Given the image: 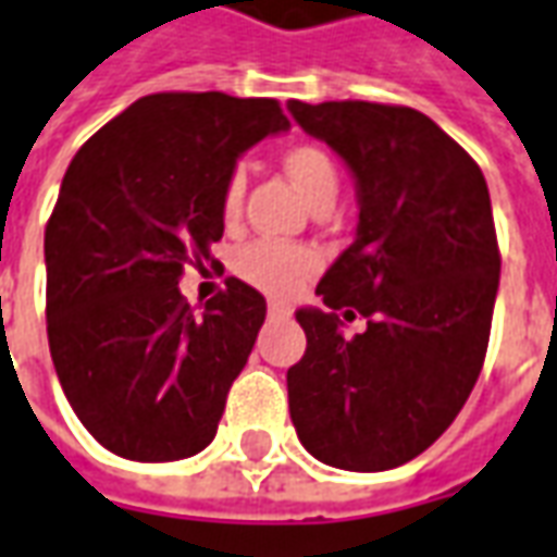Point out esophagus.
<instances>
[{
  "label": "esophagus",
  "instance_id": "1",
  "mask_svg": "<svg viewBox=\"0 0 557 557\" xmlns=\"http://www.w3.org/2000/svg\"><path fill=\"white\" fill-rule=\"evenodd\" d=\"M268 317L283 320V317H289V308H286V305H280V301H271V305H268Z\"/></svg>",
  "mask_w": 557,
  "mask_h": 557
}]
</instances>
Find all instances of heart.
<instances>
[{
    "label": "heart",
    "mask_w": 557,
    "mask_h": 557,
    "mask_svg": "<svg viewBox=\"0 0 557 557\" xmlns=\"http://www.w3.org/2000/svg\"><path fill=\"white\" fill-rule=\"evenodd\" d=\"M283 168H286L289 180L308 203L329 198V195L335 198L338 170H335V161L320 146L301 143V146L286 149ZM244 191H247V180L237 170V173H231L228 183L222 188V213H225V219H237L240 203H244ZM313 268H317V256L310 249L283 244V240H268V237L240 247L237 256H234V271L247 280L249 286L274 295V298H289L293 293H298V286L305 283V277Z\"/></svg>",
    "instance_id": "1"
}]
</instances>
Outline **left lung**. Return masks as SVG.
<instances>
[{"label":"left lung","mask_w":557,"mask_h":557,"mask_svg":"<svg viewBox=\"0 0 557 557\" xmlns=\"http://www.w3.org/2000/svg\"><path fill=\"white\" fill-rule=\"evenodd\" d=\"M286 109L342 154L359 200L357 237L317 286L326 310H295L308 335L286 372L295 433L329 467H403L451 426L485 362L500 286L487 183L418 109ZM338 309L366 315L367 332L344 339Z\"/></svg>","instance_id":"left-lung-1"}]
</instances>
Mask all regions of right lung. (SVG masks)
I'll use <instances>...</instances> for the list:
<instances>
[{"mask_svg": "<svg viewBox=\"0 0 557 557\" xmlns=\"http://www.w3.org/2000/svg\"><path fill=\"white\" fill-rule=\"evenodd\" d=\"M280 131L268 97L149 94L66 168L45 228L48 344L72 411L112 454L168 463L213 442L268 308L228 277L195 313L180 277L213 262L237 158Z\"/></svg>", "mask_w": 557, "mask_h": 557, "instance_id": "add662e5", "label": "right lung"}]
</instances>
